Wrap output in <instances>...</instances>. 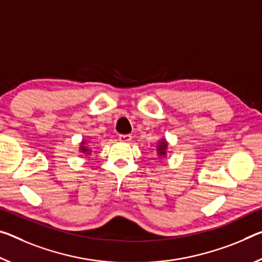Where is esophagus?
<instances>
[{"mask_svg": "<svg viewBox=\"0 0 262 262\" xmlns=\"http://www.w3.org/2000/svg\"><path fill=\"white\" fill-rule=\"evenodd\" d=\"M119 140L121 141V142H130L132 141V136L129 135V134H121V135H119Z\"/></svg>", "mask_w": 262, "mask_h": 262, "instance_id": "1", "label": "esophagus"}]
</instances>
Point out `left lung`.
I'll return each mask as SVG.
<instances>
[{"instance_id":"left-lung-1","label":"left lung","mask_w":262,"mask_h":262,"mask_svg":"<svg viewBox=\"0 0 262 262\" xmlns=\"http://www.w3.org/2000/svg\"><path fill=\"white\" fill-rule=\"evenodd\" d=\"M165 148H167V143L164 142V141H162V142L160 143V146H159V154H162V155H164L165 154Z\"/></svg>"}]
</instances>
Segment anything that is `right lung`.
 <instances>
[{
  "instance_id": "1",
  "label": "right lung",
  "mask_w": 262,
  "mask_h": 262,
  "mask_svg": "<svg viewBox=\"0 0 262 262\" xmlns=\"http://www.w3.org/2000/svg\"><path fill=\"white\" fill-rule=\"evenodd\" d=\"M82 144H84V143H82ZM81 147H82V146H81ZM81 150H82V151H84V152H85V151H86V150H87V148H85V147H82V148H81Z\"/></svg>"
}]
</instances>
